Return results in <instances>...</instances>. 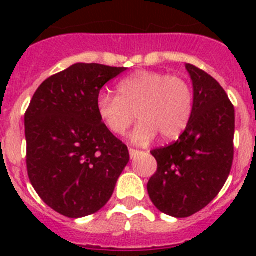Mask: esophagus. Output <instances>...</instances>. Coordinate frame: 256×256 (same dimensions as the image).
Listing matches in <instances>:
<instances>
[{
  "instance_id": "obj_1",
  "label": "esophagus",
  "mask_w": 256,
  "mask_h": 256,
  "mask_svg": "<svg viewBox=\"0 0 256 256\" xmlns=\"http://www.w3.org/2000/svg\"><path fill=\"white\" fill-rule=\"evenodd\" d=\"M128 152H130V156H132V160H134L138 154H140V150H136V148H128Z\"/></svg>"
}]
</instances>
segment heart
<instances>
[{"mask_svg": "<svg viewBox=\"0 0 256 256\" xmlns=\"http://www.w3.org/2000/svg\"><path fill=\"white\" fill-rule=\"evenodd\" d=\"M118 96L100 92L96 114L102 124L116 136L128 132L134 120L140 124L132 134L136 144L152 142L156 132L164 140H174L186 130L194 112V92L178 76L160 72H138L116 85Z\"/></svg>", "mask_w": 256, "mask_h": 256, "instance_id": "1", "label": "heart"}]
</instances>
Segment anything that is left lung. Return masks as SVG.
<instances>
[{"instance_id":"8db88e82","label":"left lung","mask_w":256,"mask_h":256,"mask_svg":"<svg viewBox=\"0 0 256 256\" xmlns=\"http://www.w3.org/2000/svg\"><path fill=\"white\" fill-rule=\"evenodd\" d=\"M194 112L179 140L154 148L158 168L148 183L154 206L174 218L198 212L219 194L234 160L235 110L216 80L186 64Z\"/></svg>"}]
</instances>
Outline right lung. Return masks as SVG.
<instances>
[{"label":"right lung","instance_id":"right-lung-1","mask_svg":"<svg viewBox=\"0 0 256 256\" xmlns=\"http://www.w3.org/2000/svg\"><path fill=\"white\" fill-rule=\"evenodd\" d=\"M126 68L76 64L49 77L25 112L26 168L40 198L68 218L100 211L128 164L96 114L100 88Z\"/></svg>","mask_w":256,"mask_h":256}]
</instances>
